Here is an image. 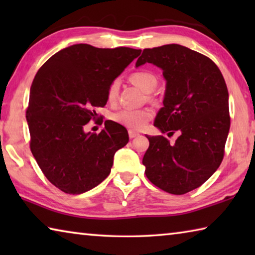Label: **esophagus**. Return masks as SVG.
<instances>
[{
  "label": "esophagus",
  "instance_id": "esophagus-1",
  "mask_svg": "<svg viewBox=\"0 0 255 255\" xmlns=\"http://www.w3.org/2000/svg\"><path fill=\"white\" fill-rule=\"evenodd\" d=\"M138 135H139V133L132 131V130H129V131H128V136H129V138H130V139H132V138L137 137Z\"/></svg>",
  "mask_w": 255,
  "mask_h": 255
}]
</instances>
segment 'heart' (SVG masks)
I'll return each mask as SVG.
<instances>
[{"instance_id": "heart-1", "label": "heart", "mask_w": 255, "mask_h": 255, "mask_svg": "<svg viewBox=\"0 0 255 255\" xmlns=\"http://www.w3.org/2000/svg\"><path fill=\"white\" fill-rule=\"evenodd\" d=\"M131 83L138 86L144 92H152L157 85V77L149 71H136L129 76ZM119 82L112 81L107 89V100L109 103H115L118 99ZM115 123L120 126L128 128L129 130H141L150 119L153 118V112L149 109H122L111 116Z\"/></svg>"}]
</instances>
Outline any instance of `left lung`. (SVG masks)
<instances>
[{
    "label": "left lung",
    "instance_id": "8db88e82",
    "mask_svg": "<svg viewBox=\"0 0 255 255\" xmlns=\"http://www.w3.org/2000/svg\"><path fill=\"white\" fill-rule=\"evenodd\" d=\"M152 63L166 80L163 105L154 126L180 136H147L145 174L157 188L183 195L204 184L218 169L230 131L228 91L222 72L209 57L172 44L146 48L136 66Z\"/></svg>",
    "mask_w": 255,
    "mask_h": 255
}]
</instances>
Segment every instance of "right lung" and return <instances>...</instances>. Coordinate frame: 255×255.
I'll return each instance as SVG.
<instances>
[{"instance_id": "right-lung-1", "label": "right lung", "mask_w": 255, "mask_h": 255, "mask_svg": "<svg viewBox=\"0 0 255 255\" xmlns=\"http://www.w3.org/2000/svg\"><path fill=\"white\" fill-rule=\"evenodd\" d=\"M140 54L128 47H67L51 56L34 76L25 111L30 149L51 184L70 195L97 187L109 175L114 155L128 143L126 128L106 120L100 133H85L107 89ZM101 117V116H100Z\"/></svg>"}]
</instances>
